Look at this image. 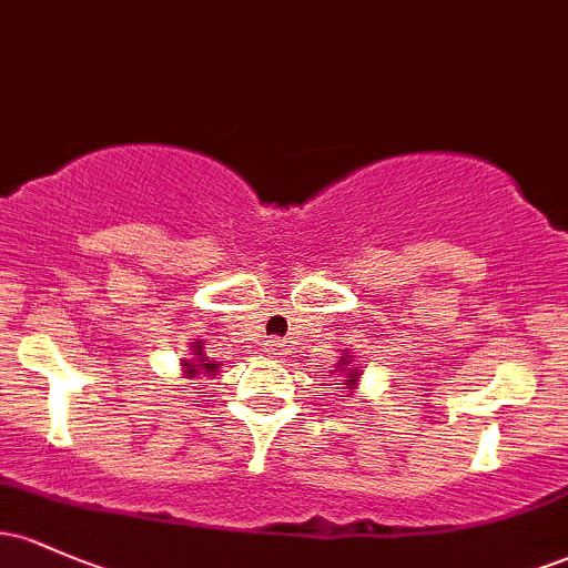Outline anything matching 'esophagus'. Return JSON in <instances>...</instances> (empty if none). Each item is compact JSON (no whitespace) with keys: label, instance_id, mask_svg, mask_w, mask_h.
<instances>
[{"label":"esophagus","instance_id":"1","mask_svg":"<svg viewBox=\"0 0 568 568\" xmlns=\"http://www.w3.org/2000/svg\"><path fill=\"white\" fill-rule=\"evenodd\" d=\"M264 352L270 357H283V355H288V344H285L283 338H270V342L264 344Z\"/></svg>","mask_w":568,"mask_h":568}]
</instances>
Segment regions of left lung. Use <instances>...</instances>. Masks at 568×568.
<instances>
[{
  "label": "left lung",
  "instance_id": "obj_1",
  "mask_svg": "<svg viewBox=\"0 0 568 568\" xmlns=\"http://www.w3.org/2000/svg\"><path fill=\"white\" fill-rule=\"evenodd\" d=\"M334 368H336L334 376L338 379V387H336V389H342V393H344L342 397H352V395H355L357 384H361V379H363L361 368L355 366V352L344 349L342 357H338V363H336ZM328 374H331V371H328Z\"/></svg>",
  "mask_w": 568,
  "mask_h": 568
}]
</instances>
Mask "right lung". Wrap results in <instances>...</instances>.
<instances>
[{
    "instance_id": "obj_1",
    "label": "right lung",
    "mask_w": 568,
    "mask_h": 568,
    "mask_svg": "<svg viewBox=\"0 0 568 568\" xmlns=\"http://www.w3.org/2000/svg\"><path fill=\"white\" fill-rule=\"evenodd\" d=\"M202 338H197V342H192L189 347H192V352H189V357H184L181 361V374H184V379H200V376H216L219 371V363L211 361V357L205 355V347H202Z\"/></svg>"
}]
</instances>
